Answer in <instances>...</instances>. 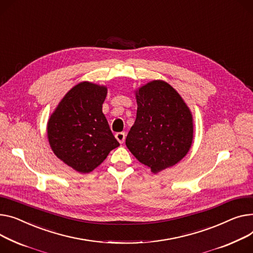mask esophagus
Listing matches in <instances>:
<instances>
[{
    "label": "esophagus",
    "mask_w": 253,
    "mask_h": 253,
    "mask_svg": "<svg viewBox=\"0 0 253 253\" xmlns=\"http://www.w3.org/2000/svg\"><path fill=\"white\" fill-rule=\"evenodd\" d=\"M116 139L122 144V143L124 142V140H125V133H124V132L117 133V134H116Z\"/></svg>",
    "instance_id": "34e87169"
}]
</instances>
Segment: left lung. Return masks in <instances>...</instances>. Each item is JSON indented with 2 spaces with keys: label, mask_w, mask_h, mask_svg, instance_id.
<instances>
[{
  "label": "left lung",
  "mask_w": 253,
  "mask_h": 253,
  "mask_svg": "<svg viewBox=\"0 0 253 253\" xmlns=\"http://www.w3.org/2000/svg\"><path fill=\"white\" fill-rule=\"evenodd\" d=\"M136 119L126 146L154 174L173 167L188 154L193 140V117L178 91L164 80L135 90Z\"/></svg>",
  "instance_id": "left-lung-1"
}]
</instances>
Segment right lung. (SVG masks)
Masks as SVG:
<instances>
[{"mask_svg": "<svg viewBox=\"0 0 253 253\" xmlns=\"http://www.w3.org/2000/svg\"><path fill=\"white\" fill-rule=\"evenodd\" d=\"M108 87L88 81L73 86L50 115L46 134L58 159L73 170L86 174L120 145L103 113Z\"/></svg>", "mask_w": 253, "mask_h": 253, "instance_id": "add662e5", "label": "right lung"}]
</instances>
